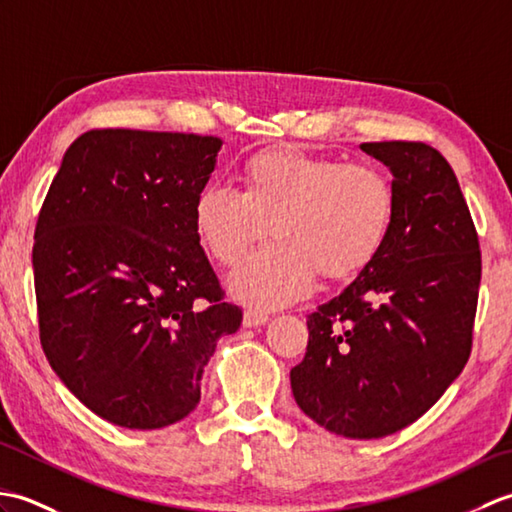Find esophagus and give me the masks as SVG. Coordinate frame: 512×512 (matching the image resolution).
I'll list each match as a JSON object with an SVG mask.
<instances>
[{"label": "esophagus", "instance_id": "1", "mask_svg": "<svg viewBox=\"0 0 512 512\" xmlns=\"http://www.w3.org/2000/svg\"><path fill=\"white\" fill-rule=\"evenodd\" d=\"M268 321H270V317H268L266 312H262V310L248 308L244 312V328H259V325H266Z\"/></svg>", "mask_w": 512, "mask_h": 512}]
</instances>
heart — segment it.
<instances>
[{"label": "heart", "mask_w": 512, "mask_h": 512, "mask_svg": "<svg viewBox=\"0 0 512 512\" xmlns=\"http://www.w3.org/2000/svg\"><path fill=\"white\" fill-rule=\"evenodd\" d=\"M239 180L242 191L206 184L193 204V224L206 253L224 268L242 262L268 224L275 242L228 279L233 297L248 308L299 301L314 273L325 281L354 279L376 262L394 231V182L374 165L273 147L248 156Z\"/></svg>", "instance_id": "heart-1"}]
</instances>
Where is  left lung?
<instances>
[{
  "label": "left lung",
  "mask_w": 512,
  "mask_h": 512,
  "mask_svg": "<svg viewBox=\"0 0 512 512\" xmlns=\"http://www.w3.org/2000/svg\"><path fill=\"white\" fill-rule=\"evenodd\" d=\"M394 176L398 211L383 253L308 317V350L292 367L297 405L354 440L416 422L471 354L480 242L458 178L424 143H363Z\"/></svg>",
  "instance_id": "1"
}]
</instances>
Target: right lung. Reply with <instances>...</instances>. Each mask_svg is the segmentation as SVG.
<instances>
[{
	"label": "right lung",
	"instance_id": "obj_1",
	"mask_svg": "<svg viewBox=\"0 0 512 512\" xmlns=\"http://www.w3.org/2000/svg\"><path fill=\"white\" fill-rule=\"evenodd\" d=\"M215 136L92 129L43 200L32 268L48 363L96 416L162 429L200 402V378L242 310L222 297L193 224Z\"/></svg>",
	"mask_w": 512,
	"mask_h": 512
}]
</instances>
